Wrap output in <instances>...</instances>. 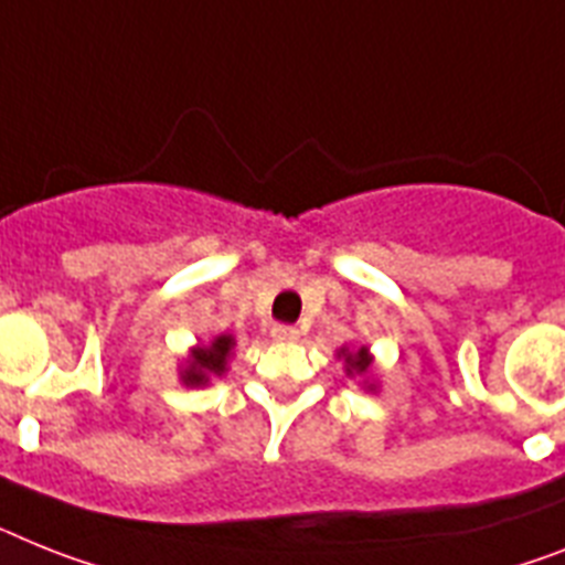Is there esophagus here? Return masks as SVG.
Here are the masks:
<instances>
[{
    "label": "esophagus",
    "mask_w": 565,
    "mask_h": 565,
    "mask_svg": "<svg viewBox=\"0 0 565 565\" xmlns=\"http://www.w3.org/2000/svg\"><path fill=\"white\" fill-rule=\"evenodd\" d=\"M271 338L274 340H297L300 338V329L297 326H288V323H279L271 329Z\"/></svg>",
    "instance_id": "esophagus-1"
}]
</instances>
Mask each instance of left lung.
<instances>
[{
  "label": "left lung",
  "instance_id": "8db88e82",
  "mask_svg": "<svg viewBox=\"0 0 565 565\" xmlns=\"http://www.w3.org/2000/svg\"><path fill=\"white\" fill-rule=\"evenodd\" d=\"M343 355H347V352H343ZM347 363H349V372H352V370H355V372H366V370H370V355H366V349H358L355 355L349 352Z\"/></svg>",
  "mask_w": 565,
  "mask_h": 565
}]
</instances>
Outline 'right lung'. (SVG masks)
Here are the masks:
<instances>
[{
	"label": "right lung",
	"mask_w": 565,
	"mask_h": 565,
	"mask_svg": "<svg viewBox=\"0 0 565 565\" xmlns=\"http://www.w3.org/2000/svg\"><path fill=\"white\" fill-rule=\"evenodd\" d=\"M231 347H233V338L222 334V338L213 340L210 347L195 349L193 361H190V366L184 370V384L202 386L207 384L210 375H222V372H225L227 355H231Z\"/></svg>",
	"instance_id": "1"
}]
</instances>
